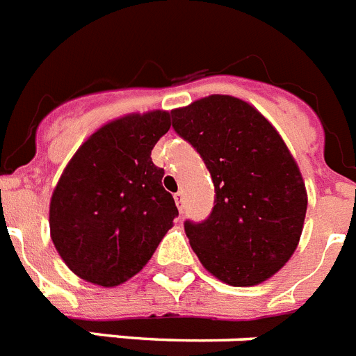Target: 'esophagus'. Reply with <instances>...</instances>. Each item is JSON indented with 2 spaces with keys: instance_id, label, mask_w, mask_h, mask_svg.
Returning <instances> with one entry per match:
<instances>
[{
  "instance_id": "esophagus-1",
  "label": "esophagus",
  "mask_w": 356,
  "mask_h": 356,
  "mask_svg": "<svg viewBox=\"0 0 356 356\" xmlns=\"http://www.w3.org/2000/svg\"><path fill=\"white\" fill-rule=\"evenodd\" d=\"M173 199H175V204H177L179 212H183V204H184V195L183 192H177L175 195H173Z\"/></svg>"
}]
</instances>
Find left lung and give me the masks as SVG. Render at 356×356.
<instances>
[{"label":"left lung","mask_w":356,"mask_h":356,"mask_svg":"<svg viewBox=\"0 0 356 356\" xmlns=\"http://www.w3.org/2000/svg\"><path fill=\"white\" fill-rule=\"evenodd\" d=\"M173 129L203 157L216 188L212 213L184 223L208 273L232 287L273 278L300 243L307 190L273 124L230 95L172 111Z\"/></svg>","instance_id":"8db88e82"}]
</instances>
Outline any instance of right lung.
Segmentation results:
<instances>
[{"label":"right lung","mask_w":356,"mask_h":356,"mask_svg":"<svg viewBox=\"0 0 356 356\" xmlns=\"http://www.w3.org/2000/svg\"><path fill=\"white\" fill-rule=\"evenodd\" d=\"M170 113H129L104 124L76 149L49 204L51 239L78 278L100 287L128 282L179 216L152 149Z\"/></svg>","instance_id":"add662e5"}]
</instances>
